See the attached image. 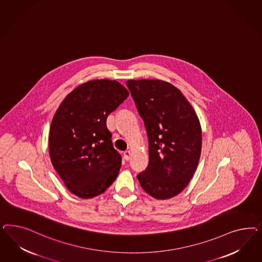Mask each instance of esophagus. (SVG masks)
<instances>
[{
    "instance_id": "obj_1",
    "label": "esophagus",
    "mask_w": 262,
    "mask_h": 262,
    "mask_svg": "<svg viewBox=\"0 0 262 262\" xmlns=\"http://www.w3.org/2000/svg\"><path fill=\"white\" fill-rule=\"evenodd\" d=\"M124 157H125L126 160H129L130 157H132V151H129V150L125 151V152H124Z\"/></svg>"
}]
</instances>
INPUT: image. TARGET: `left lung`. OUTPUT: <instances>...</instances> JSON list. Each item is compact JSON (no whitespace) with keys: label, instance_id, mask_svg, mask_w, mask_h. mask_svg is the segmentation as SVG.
Instances as JSON below:
<instances>
[{"label":"left lung","instance_id":"8db88e82","mask_svg":"<svg viewBox=\"0 0 262 262\" xmlns=\"http://www.w3.org/2000/svg\"><path fill=\"white\" fill-rule=\"evenodd\" d=\"M149 139V164L137 174L143 190L166 200L180 194L190 182L202 151L198 116L180 89L160 79H129Z\"/></svg>","mask_w":262,"mask_h":262}]
</instances>
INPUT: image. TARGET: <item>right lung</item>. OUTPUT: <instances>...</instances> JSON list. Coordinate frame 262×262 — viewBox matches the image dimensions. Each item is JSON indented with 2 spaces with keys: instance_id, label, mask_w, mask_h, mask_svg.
Listing matches in <instances>:
<instances>
[{
  "instance_id": "right-lung-1",
  "label": "right lung",
  "mask_w": 262,
  "mask_h": 262,
  "mask_svg": "<svg viewBox=\"0 0 262 262\" xmlns=\"http://www.w3.org/2000/svg\"><path fill=\"white\" fill-rule=\"evenodd\" d=\"M127 96L116 80H90L66 96L54 115L51 161L68 190L79 198L102 194L118 176L122 158L113 148L106 118Z\"/></svg>"
}]
</instances>
